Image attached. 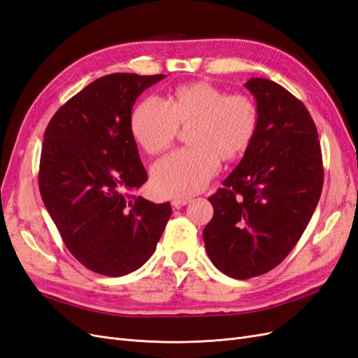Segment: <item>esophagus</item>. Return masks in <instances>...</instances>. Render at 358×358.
<instances>
[{"label": "esophagus", "mask_w": 358, "mask_h": 358, "mask_svg": "<svg viewBox=\"0 0 358 358\" xmlns=\"http://www.w3.org/2000/svg\"><path fill=\"white\" fill-rule=\"evenodd\" d=\"M188 203H191V199H175V200H171V204L175 206V208H182V206H185Z\"/></svg>", "instance_id": "1"}]
</instances>
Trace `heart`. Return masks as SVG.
Listing matches in <instances>:
<instances>
[{
  "instance_id": "obj_1",
  "label": "heart",
  "mask_w": 358,
  "mask_h": 358,
  "mask_svg": "<svg viewBox=\"0 0 358 358\" xmlns=\"http://www.w3.org/2000/svg\"><path fill=\"white\" fill-rule=\"evenodd\" d=\"M257 125V106L248 95H227L209 82L179 85L166 101H140L129 117L133 138L150 155L169 149L179 127H189L191 148L176 150L152 169V187L162 197L200 192L218 171L220 158L230 162L246 152Z\"/></svg>"
}]
</instances>
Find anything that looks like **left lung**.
Instances as JSON below:
<instances>
[{
	"instance_id": "obj_1",
	"label": "left lung",
	"mask_w": 358,
	"mask_h": 358,
	"mask_svg": "<svg viewBox=\"0 0 358 358\" xmlns=\"http://www.w3.org/2000/svg\"><path fill=\"white\" fill-rule=\"evenodd\" d=\"M258 125L251 146L209 201L204 246L227 276L267 273L296 246L322 191L317 127L300 100L268 79H249Z\"/></svg>"
}]
</instances>
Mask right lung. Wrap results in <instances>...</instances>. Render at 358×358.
Instances as JSON below:
<instances>
[{
    "mask_svg": "<svg viewBox=\"0 0 358 358\" xmlns=\"http://www.w3.org/2000/svg\"><path fill=\"white\" fill-rule=\"evenodd\" d=\"M164 74L113 73L94 80L53 115L38 187L69 251L85 267L124 276L154 254L170 203L129 197L148 180L129 117L138 95Z\"/></svg>",
    "mask_w": 358,
    "mask_h": 358,
    "instance_id": "1",
    "label": "right lung"
}]
</instances>
